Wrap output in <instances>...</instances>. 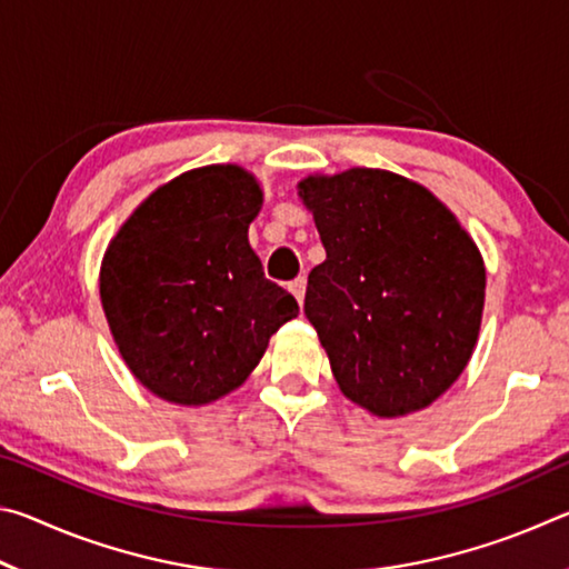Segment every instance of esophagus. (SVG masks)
I'll return each mask as SVG.
<instances>
[{
	"instance_id": "obj_1",
	"label": "esophagus",
	"mask_w": 569,
	"mask_h": 569,
	"mask_svg": "<svg viewBox=\"0 0 569 569\" xmlns=\"http://www.w3.org/2000/svg\"><path fill=\"white\" fill-rule=\"evenodd\" d=\"M288 291H291V293L296 296L298 303H303V296H306V278H303V276L293 278V281L288 283Z\"/></svg>"
}]
</instances>
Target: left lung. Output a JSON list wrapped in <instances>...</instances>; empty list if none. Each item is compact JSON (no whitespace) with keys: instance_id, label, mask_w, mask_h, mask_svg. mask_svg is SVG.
Here are the masks:
<instances>
[{"instance_id":"left-lung-1","label":"left lung","mask_w":569,"mask_h":569,"mask_svg":"<svg viewBox=\"0 0 569 569\" xmlns=\"http://www.w3.org/2000/svg\"><path fill=\"white\" fill-rule=\"evenodd\" d=\"M326 261L308 273L306 319L343 397L377 417L437 401L475 351L485 261L439 198L389 170L308 176Z\"/></svg>"}]
</instances>
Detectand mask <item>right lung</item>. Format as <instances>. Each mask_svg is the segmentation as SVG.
Returning a JSON list of instances; mask_svg holds the SVG:
<instances>
[{
	"instance_id": "right-lung-1",
	"label": "right lung",
	"mask_w": 569,
	"mask_h": 569,
	"mask_svg": "<svg viewBox=\"0 0 569 569\" xmlns=\"http://www.w3.org/2000/svg\"><path fill=\"white\" fill-rule=\"evenodd\" d=\"M261 206L263 190L243 168L188 170L140 203L104 250L112 339L156 397L182 407L226 397L298 316L248 243Z\"/></svg>"
}]
</instances>
